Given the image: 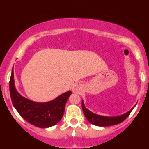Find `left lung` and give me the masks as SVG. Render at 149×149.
Listing matches in <instances>:
<instances>
[{
  "instance_id": "left-lung-1",
  "label": "left lung",
  "mask_w": 149,
  "mask_h": 149,
  "mask_svg": "<svg viewBox=\"0 0 149 149\" xmlns=\"http://www.w3.org/2000/svg\"><path fill=\"white\" fill-rule=\"evenodd\" d=\"M134 107L131 108V110L127 111V113H125L122 114V115L117 116H104L93 113V112H91L90 110L86 108L85 105H84V101H82L83 112H84L86 119L94 125L101 126V127H107V126L115 125L117 124L121 123L128 116L129 114L131 113V112L134 109Z\"/></svg>"
}]
</instances>
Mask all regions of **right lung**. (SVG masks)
Returning <instances> with one entry per match:
<instances>
[{"instance_id":"add662e5","label":"right lung","mask_w":149,"mask_h":149,"mask_svg":"<svg viewBox=\"0 0 149 149\" xmlns=\"http://www.w3.org/2000/svg\"><path fill=\"white\" fill-rule=\"evenodd\" d=\"M10 93L13 106L21 116L31 125L42 128L55 125L61 120L66 101L72 94L71 91H68L47 102H36L27 99L15 88L13 68L10 81Z\"/></svg>"}]
</instances>
